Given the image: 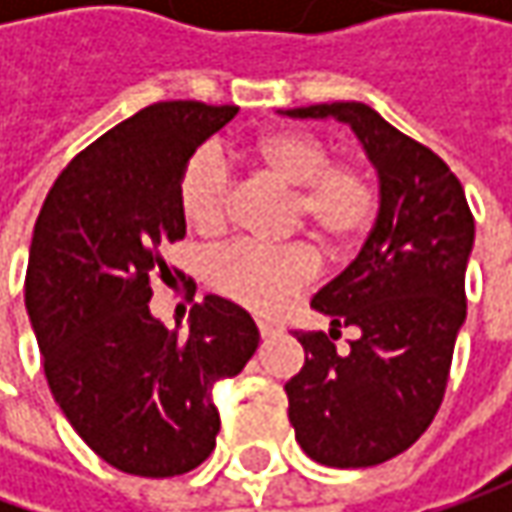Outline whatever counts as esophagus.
I'll return each instance as SVG.
<instances>
[{"instance_id": "1", "label": "esophagus", "mask_w": 512, "mask_h": 512, "mask_svg": "<svg viewBox=\"0 0 512 512\" xmlns=\"http://www.w3.org/2000/svg\"><path fill=\"white\" fill-rule=\"evenodd\" d=\"M259 333H262V336H276V333H279V325H270V322H259Z\"/></svg>"}]
</instances>
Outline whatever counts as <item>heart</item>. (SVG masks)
Here are the masks:
<instances>
[{
  "label": "heart",
  "instance_id": "heart-1",
  "mask_svg": "<svg viewBox=\"0 0 512 512\" xmlns=\"http://www.w3.org/2000/svg\"><path fill=\"white\" fill-rule=\"evenodd\" d=\"M256 165L293 187L290 222L305 225L330 250L359 242L379 210L373 176L356 162H330V150L305 133H273L253 148ZM179 207L202 233L227 225L230 173L216 148L190 156L179 179ZM316 273V256L302 242L270 247L230 242L207 256V282L236 305L276 313Z\"/></svg>",
  "mask_w": 512,
  "mask_h": 512
}]
</instances>
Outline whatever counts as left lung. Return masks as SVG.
I'll use <instances>...</instances> for the list:
<instances>
[{
	"label": "left lung",
	"mask_w": 512,
	"mask_h": 512,
	"mask_svg": "<svg viewBox=\"0 0 512 512\" xmlns=\"http://www.w3.org/2000/svg\"><path fill=\"white\" fill-rule=\"evenodd\" d=\"M285 116L350 125L379 173V216L367 242L310 302L333 330L293 333L305 367L285 384L296 442L313 462L373 467L416 442L444 399L467 316L473 213L456 173L362 102ZM339 326L360 330L350 351L335 350Z\"/></svg>",
	"instance_id": "obj_1"
}]
</instances>
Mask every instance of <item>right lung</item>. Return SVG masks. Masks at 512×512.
<instances>
[{
	"label": "right lung",
	"instance_id": "add662e5",
	"mask_svg": "<svg viewBox=\"0 0 512 512\" xmlns=\"http://www.w3.org/2000/svg\"><path fill=\"white\" fill-rule=\"evenodd\" d=\"M236 105L156 102L82 150L50 187L30 242L25 307L50 393L90 450L130 476L168 479L216 447L213 384L259 347L250 313L222 296L182 336L150 313L159 247L185 239L179 179Z\"/></svg>",
	"mask_w": 512,
	"mask_h": 512
}]
</instances>
